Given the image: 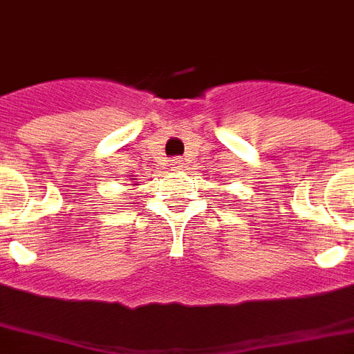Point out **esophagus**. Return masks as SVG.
Here are the masks:
<instances>
[{
    "instance_id": "1",
    "label": "esophagus",
    "mask_w": 354,
    "mask_h": 354,
    "mask_svg": "<svg viewBox=\"0 0 354 354\" xmlns=\"http://www.w3.org/2000/svg\"><path fill=\"white\" fill-rule=\"evenodd\" d=\"M169 165H171L172 171H182L185 163H183V158H172L171 162H169Z\"/></svg>"
}]
</instances>
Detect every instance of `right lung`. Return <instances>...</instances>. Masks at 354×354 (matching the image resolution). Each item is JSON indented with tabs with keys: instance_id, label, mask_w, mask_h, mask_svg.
Instances as JSON below:
<instances>
[{
	"instance_id": "obj_1",
	"label": "right lung",
	"mask_w": 354,
	"mask_h": 354,
	"mask_svg": "<svg viewBox=\"0 0 354 354\" xmlns=\"http://www.w3.org/2000/svg\"><path fill=\"white\" fill-rule=\"evenodd\" d=\"M129 176H132V174H129ZM131 180H136V178H131ZM131 185H138V183H131Z\"/></svg>"
}]
</instances>
